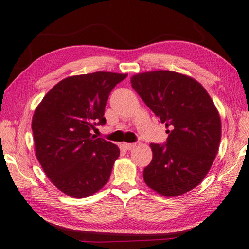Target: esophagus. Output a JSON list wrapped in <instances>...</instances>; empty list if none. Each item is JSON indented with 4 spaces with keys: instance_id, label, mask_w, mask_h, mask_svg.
Segmentation results:
<instances>
[{
    "instance_id": "esophagus-1",
    "label": "esophagus",
    "mask_w": 249,
    "mask_h": 249,
    "mask_svg": "<svg viewBox=\"0 0 249 249\" xmlns=\"http://www.w3.org/2000/svg\"><path fill=\"white\" fill-rule=\"evenodd\" d=\"M135 146H136L135 143H128V142L123 143V147L125 149V150H131V149H133Z\"/></svg>"
}]
</instances>
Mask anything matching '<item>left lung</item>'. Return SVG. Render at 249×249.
<instances>
[{
  "label": "left lung",
  "mask_w": 249,
  "mask_h": 249,
  "mask_svg": "<svg viewBox=\"0 0 249 249\" xmlns=\"http://www.w3.org/2000/svg\"><path fill=\"white\" fill-rule=\"evenodd\" d=\"M131 84L168 129L166 146L150 143L152 161L143 181L162 196L183 195L201 183L218 152V110L200 83L186 74L148 71L132 75Z\"/></svg>",
  "instance_id": "8db88e82"
}]
</instances>
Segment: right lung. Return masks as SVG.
I'll list each match as a JSON object with an SVG mask.
<instances>
[{
	"instance_id": "add662e5",
	"label": "right lung",
	"mask_w": 249,
	"mask_h": 249,
	"mask_svg": "<svg viewBox=\"0 0 249 249\" xmlns=\"http://www.w3.org/2000/svg\"><path fill=\"white\" fill-rule=\"evenodd\" d=\"M126 73L68 76L48 91L32 119L35 154L50 181L73 198H85L107 183L120 150L90 133L103 117L109 92Z\"/></svg>"
}]
</instances>
